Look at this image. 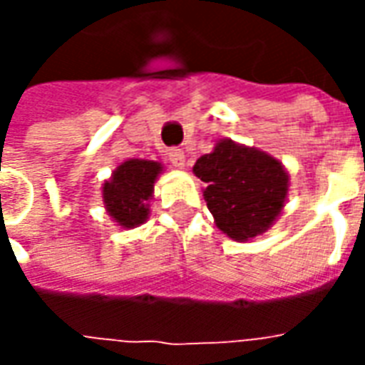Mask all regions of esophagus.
Returning a JSON list of instances; mask_svg holds the SVG:
<instances>
[{"instance_id":"esophagus-1","label":"esophagus","mask_w":365,"mask_h":365,"mask_svg":"<svg viewBox=\"0 0 365 365\" xmlns=\"http://www.w3.org/2000/svg\"><path fill=\"white\" fill-rule=\"evenodd\" d=\"M168 160L174 168H183L185 166V152L182 148H172L168 152Z\"/></svg>"}]
</instances>
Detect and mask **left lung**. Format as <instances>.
I'll return each instance as SVG.
<instances>
[{
	"label": "left lung",
	"mask_w": 365,
	"mask_h": 365,
	"mask_svg": "<svg viewBox=\"0 0 365 365\" xmlns=\"http://www.w3.org/2000/svg\"><path fill=\"white\" fill-rule=\"evenodd\" d=\"M193 174L205 182L203 197L215 225L237 242L264 235L282 215L289 191V174L279 160L230 138L203 154Z\"/></svg>",
	"instance_id": "left-lung-1"
}]
</instances>
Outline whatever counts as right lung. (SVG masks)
Listing matches in <instances>:
<instances>
[{"mask_svg": "<svg viewBox=\"0 0 365 365\" xmlns=\"http://www.w3.org/2000/svg\"><path fill=\"white\" fill-rule=\"evenodd\" d=\"M162 164L154 160L130 158L115 168L103 183V203L107 213L120 229H135L150 215L154 183L162 174Z\"/></svg>", "mask_w": 365, "mask_h": 365, "instance_id": "obj_1", "label": "right lung"}]
</instances>
